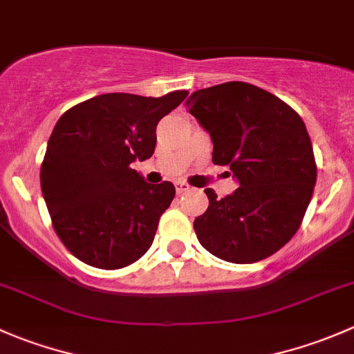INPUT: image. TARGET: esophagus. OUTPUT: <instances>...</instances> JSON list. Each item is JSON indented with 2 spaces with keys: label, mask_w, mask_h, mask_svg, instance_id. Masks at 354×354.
<instances>
[{
  "label": "esophagus",
  "mask_w": 354,
  "mask_h": 354,
  "mask_svg": "<svg viewBox=\"0 0 354 354\" xmlns=\"http://www.w3.org/2000/svg\"><path fill=\"white\" fill-rule=\"evenodd\" d=\"M174 187H176V194H185V192L190 190V185L183 183V181H178V183L174 185Z\"/></svg>",
  "instance_id": "esophagus-1"
}]
</instances>
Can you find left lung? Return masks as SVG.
Wrapping results in <instances>:
<instances>
[{
    "label": "left lung",
    "instance_id": "left-lung-1",
    "mask_svg": "<svg viewBox=\"0 0 354 354\" xmlns=\"http://www.w3.org/2000/svg\"><path fill=\"white\" fill-rule=\"evenodd\" d=\"M188 111L212 138V162L240 187L194 223L200 245L226 262L253 263L295 236L312 200L317 164L305 123L291 106L246 82L195 91Z\"/></svg>",
    "mask_w": 354,
    "mask_h": 354
}]
</instances>
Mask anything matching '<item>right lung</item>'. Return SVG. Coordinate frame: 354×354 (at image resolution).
<instances>
[{"mask_svg":"<svg viewBox=\"0 0 354 354\" xmlns=\"http://www.w3.org/2000/svg\"><path fill=\"white\" fill-rule=\"evenodd\" d=\"M187 95L102 94L62 114L41 164V188L56 234L78 260L114 270L151 248L176 190L171 181L145 183L130 164L154 154L157 123Z\"/></svg>","mask_w":354,"mask_h":354,"instance_id":"right-lung-1","label":"right lung"}]
</instances>
